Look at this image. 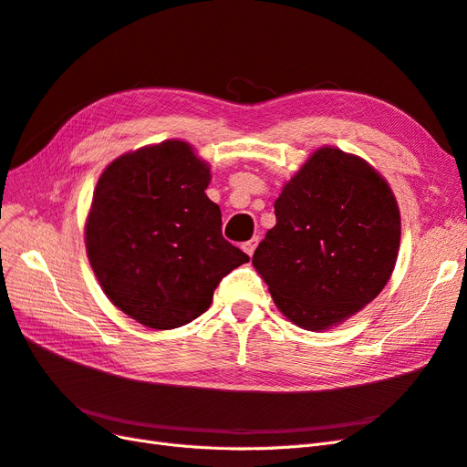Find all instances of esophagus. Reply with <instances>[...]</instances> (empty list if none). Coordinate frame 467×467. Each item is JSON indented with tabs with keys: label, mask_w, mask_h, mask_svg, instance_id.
<instances>
[{
	"label": "esophagus",
	"mask_w": 467,
	"mask_h": 467,
	"mask_svg": "<svg viewBox=\"0 0 467 467\" xmlns=\"http://www.w3.org/2000/svg\"><path fill=\"white\" fill-rule=\"evenodd\" d=\"M257 244H259V237H251L249 242H245V244H244V251L247 253L249 257L253 255V253H255V247H257Z\"/></svg>",
	"instance_id": "obj_1"
}]
</instances>
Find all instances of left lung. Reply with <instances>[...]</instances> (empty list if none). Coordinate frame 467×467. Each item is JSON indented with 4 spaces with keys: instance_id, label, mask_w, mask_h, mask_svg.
<instances>
[{
    "instance_id": "obj_1",
    "label": "left lung",
    "mask_w": 467,
    "mask_h": 467,
    "mask_svg": "<svg viewBox=\"0 0 467 467\" xmlns=\"http://www.w3.org/2000/svg\"><path fill=\"white\" fill-rule=\"evenodd\" d=\"M275 214L253 266L298 327L329 329L388 285L400 251V208L386 179L357 155L314 151L282 189Z\"/></svg>"
}]
</instances>
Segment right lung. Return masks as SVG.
<instances>
[{
	"instance_id": "add662e5",
	"label": "right lung",
	"mask_w": 467,
	"mask_h": 467,
	"mask_svg": "<svg viewBox=\"0 0 467 467\" xmlns=\"http://www.w3.org/2000/svg\"><path fill=\"white\" fill-rule=\"evenodd\" d=\"M210 167L181 140L112 161L93 192L86 247L107 298L151 329L202 316L220 280L249 261L222 235Z\"/></svg>"
}]
</instances>
